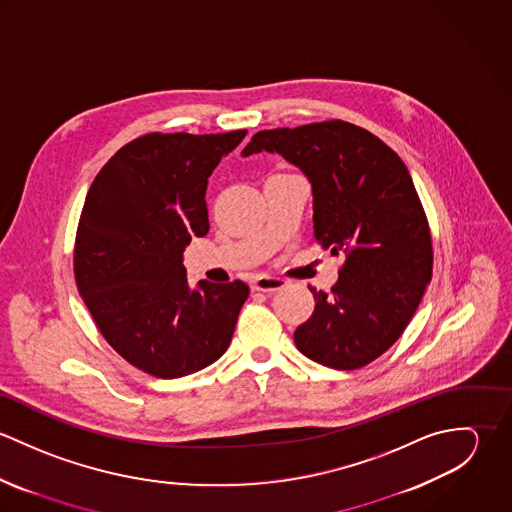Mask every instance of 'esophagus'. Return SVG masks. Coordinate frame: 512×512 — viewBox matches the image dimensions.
<instances>
[{
  "instance_id": "1",
  "label": "esophagus",
  "mask_w": 512,
  "mask_h": 512,
  "mask_svg": "<svg viewBox=\"0 0 512 512\" xmlns=\"http://www.w3.org/2000/svg\"><path fill=\"white\" fill-rule=\"evenodd\" d=\"M286 280L284 278H278V276H256L254 280H252V290H258V292H278V290H282V288H286Z\"/></svg>"
}]
</instances>
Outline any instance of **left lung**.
<instances>
[{"mask_svg": "<svg viewBox=\"0 0 512 512\" xmlns=\"http://www.w3.org/2000/svg\"><path fill=\"white\" fill-rule=\"evenodd\" d=\"M280 153L313 191V236L345 256L331 292L293 333L311 361L355 370L386 353L432 280V232L412 177L394 149L365 128L327 120L262 130L242 155Z\"/></svg>", "mask_w": 512, "mask_h": 512, "instance_id": "obj_1", "label": "left lung"}]
</instances>
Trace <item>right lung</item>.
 Returning <instances> with one entry per match:
<instances>
[{"label": "right lung", "instance_id": "obj_1", "mask_svg": "<svg viewBox=\"0 0 512 512\" xmlns=\"http://www.w3.org/2000/svg\"><path fill=\"white\" fill-rule=\"evenodd\" d=\"M244 136L151 132L120 147L88 189L76 288L108 345L151 376L193 374L230 345L250 290L240 280L191 290L183 250L209 232V177Z\"/></svg>", "mask_w": 512, "mask_h": 512}]
</instances>
